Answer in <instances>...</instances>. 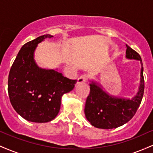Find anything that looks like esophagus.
Listing matches in <instances>:
<instances>
[{"label":"esophagus","mask_w":153,"mask_h":153,"mask_svg":"<svg viewBox=\"0 0 153 153\" xmlns=\"http://www.w3.org/2000/svg\"><path fill=\"white\" fill-rule=\"evenodd\" d=\"M87 80V76L85 75H82L81 76H80L78 78V81H77V84H82L85 82Z\"/></svg>","instance_id":"1"}]
</instances>
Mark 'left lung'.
<instances>
[{"instance_id":"left-lung-1","label":"left lung","mask_w":153,"mask_h":153,"mask_svg":"<svg viewBox=\"0 0 153 153\" xmlns=\"http://www.w3.org/2000/svg\"><path fill=\"white\" fill-rule=\"evenodd\" d=\"M126 58L139 60L141 64L137 93L131 99L110 95L103 90L101 83L91 80L90 94L85 102L84 111L86 119L94 127L110 129L127 123L134 117L143 97L145 82L141 57L136 51L126 45Z\"/></svg>"}]
</instances>
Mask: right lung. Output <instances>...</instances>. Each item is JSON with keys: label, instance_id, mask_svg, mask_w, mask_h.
Wrapping results in <instances>:
<instances>
[{"label": "right lung", "instance_id": "obj_1", "mask_svg": "<svg viewBox=\"0 0 153 153\" xmlns=\"http://www.w3.org/2000/svg\"><path fill=\"white\" fill-rule=\"evenodd\" d=\"M52 35L40 36L22 47L8 75V92L12 106L21 117L31 122L45 123L57 117L63 94L74 88L71 80L57 69H45L35 62L38 44Z\"/></svg>", "mask_w": 153, "mask_h": 153}]
</instances>
